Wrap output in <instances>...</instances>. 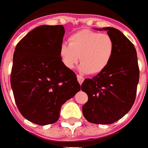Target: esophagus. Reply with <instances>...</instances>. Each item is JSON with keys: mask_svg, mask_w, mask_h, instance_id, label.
Returning a JSON list of instances; mask_svg holds the SVG:
<instances>
[{"mask_svg": "<svg viewBox=\"0 0 148 148\" xmlns=\"http://www.w3.org/2000/svg\"><path fill=\"white\" fill-rule=\"evenodd\" d=\"M77 81H78V82L80 83V85H82L83 82H84V77H82L81 75H77Z\"/></svg>", "mask_w": 148, "mask_h": 148, "instance_id": "esophagus-1", "label": "esophagus"}]
</instances>
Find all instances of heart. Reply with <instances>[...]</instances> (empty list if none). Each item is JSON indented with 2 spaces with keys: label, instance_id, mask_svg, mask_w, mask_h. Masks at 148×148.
Segmentation results:
<instances>
[{
  "label": "heart",
  "instance_id": "obj_1",
  "mask_svg": "<svg viewBox=\"0 0 148 148\" xmlns=\"http://www.w3.org/2000/svg\"><path fill=\"white\" fill-rule=\"evenodd\" d=\"M69 44L60 45L59 56L62 63L68 69H72L78 62V66L83 73L99 74L110 62L114 52V42L108 34L83 29L68 38Z\"/></svg>",
  "mask_w": 148,
  "mask_h": 148
}]
</instances>
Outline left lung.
Here are the masks:
<instances>
[{"label": "left lung", "instance_id": "obj_1", "mask_svg": "<svg viewBox=\"0 0 148 148\" xmlns=\"http://www.w3.org/2000/svg\"><path fill=\"white\" fill-rule=\"evenodd\" d=\"M105 30L113 38L114 52L102 72L86 78L82 90L88 95L82 106L86 119L96 124H110L124 116L134 105L139 81L137 52L122 32L113 27L95 29Z\"/></svg>", "mask_w": 148, "mask_h": 148}]
</instances>
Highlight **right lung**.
<instances>
[{"instance_id":"right-lung-1","label":"right lung","mask_w":148,"mask_h":148,"mask_svg":"<svg viewBox=\"0 0 148 148\" xmlns=\"http://www.w3.org/2000/svg\"><path fill=\"white\" fill-rule=\"evenodd\" d=\"M62 25L38 26L14 49L10 85L21 114L38 125L57 122L62 105L82 88L59 56Z\"/></svg>"}]
</instances>
